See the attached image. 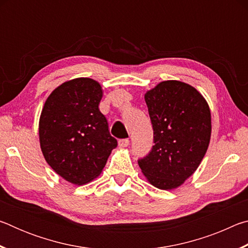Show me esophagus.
Here are the masks:
<instances>
[{
    "label": "esophagus",
    "instance_id": "esophagus-1",
    "mask_svg": "<svg viewBox=\"0 0 248 248\" xmlns=\"http://www.w3.org/2000/svg\"><path fill=\"white\" fill-rule=\"evenodd\" d=\"M118 144L120 148H125V146H128L130 144V141L129 139H120L118 141Z\"/></svg>",
    "mask_w": 248,
    "mask_h": 248
}]
</instances>
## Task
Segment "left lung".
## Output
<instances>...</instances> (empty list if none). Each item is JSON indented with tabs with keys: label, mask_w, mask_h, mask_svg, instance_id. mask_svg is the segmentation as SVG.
Returning a JSON list of instances; mask_svg holds the SVG:
<instances>
[{
	"label": "left lung",
	"mask_w": 248,
	"mask_h": 248,
	"mask_svg": "<svg viewBox=\"0 0 248 248\" xmlns=\"http://www.w3.org/2000/svg\"><path fill=\"white\" fill-rule=\"evenodd\" d=\"M144 98L154 145L138 164L153 186L173 189L194 174L207 152L210 109L198 91L179 81L159 83Z\"/></svg>",
	"instance_id": "8db88e82"
}]
</instances>
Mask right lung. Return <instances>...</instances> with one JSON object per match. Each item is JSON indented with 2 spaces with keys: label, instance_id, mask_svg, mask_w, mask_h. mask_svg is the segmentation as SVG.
Masks as SVG:
<instances>
[{
  "label": "right lung",
  "instance_id": "add662e5",
  "mask_svg": "<svg viewBox=\"0 0 248 248\" xmlns=\"http://www.w3.org/2000/svg\"><path fill=\"white\" fill-rule=\"evenodd\" d=\"M102 96V87L94 79L75 78L57 87L41 111L39 139L46 161L75 185L98 176L117 146L99 111Z\"/></svg>",
  "mask_w": 248,
  "mask_h": 248
}]
</instances>
